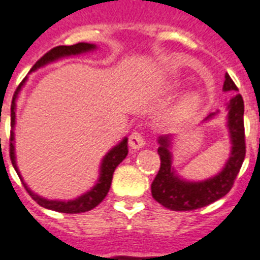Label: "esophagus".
I'll return each instance as SVG.
<instances>
[{
    "label": "esophagus",
    "mask_w": 260,
    "mask_h": 260,
    "mask_svg": "<svg viewBox=\"0 0 260 260\" xmlns=\"http://www.w3.org/2000/svg\"><path fill=\"white\" fill-rule=\"evenodd\" d=\"M143 145H145V138H143L142 133L134 132L132 136L128 137V146L134 150H140Z\"/></svg>",
    "instance_id": "obj_1"
}]
</instances>
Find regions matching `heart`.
I'll return each mask as SVG.
<instances>
[{
	"label": "heart",
	"mask_w": 260,
	"mask_h": 260,
	"mask_svg": "<svg viewBox=\"0 0 260 260\" xmlns=\"http://www.w3.org/2000/svg\"><path fill=\"white\" fill-rule=\"evenodd\" d=\"M201 106V98L200 95L192 91V92H188L184 96L178 101V103L174 106L173 109V117L176 119H188L192 115L199 111Z\"/></svg>",
	"instance_id": "1"
}]
</instances>
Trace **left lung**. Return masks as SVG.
<instances>
[{"mask_svg":"<svg viewBox=\"0 0 260 260\" xmlns=\"http://www.w3.org/2000/svg\"><path fill=\"white\" fill-rule=\"evenodd\" d=\"M223 91H238L230 75L225 74ZM219 111L211 113L203 119V123L211 120ZM244 102L240 94L232 96L227 103V128L231 142V153L227 162L219 173L201 181H189L181 177L173 166L174 136L165 134L158 137V154L161 166L154 181L151 182V196L165 208L172 211H193L212 204L231 190L234 181L246 157L244 142Z\"/></svg>","mask_w":260,"mask_h":260,"instance_id":"8db88e82","label":"left lung"}]
</instances>
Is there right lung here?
Instances as JSON below:
<instances>
[{"label":"right lung","instance_id":"obj_1","mask_svg":"<svg viewBox=\"0 0 260 260\" xmlns=\"http://www.w3.org/2000/svg\"><path fill=\"white\" fill-rule=\"evenodd\" d=\"M96 45L90 44V43H78L75 45H60L45 53L39 61L32 67L30 72L37 71L39 68H43L45 66L51 63H55L57 60L64 59V57H71V56L83 55V53H88L96 49ZM29 72V74H30ZM28 80V76L20 83V86L17 87V90L13 95V101H12V106H10V124H12V130H10V159H12V165L17 172L18 177L21 178L22 184H24L25 189L28 190V193L32 196V199L36 201L37 204L44 207L47 209H52V211H57V212L63 213H82L91 211L95 208L99 203L106 197V194L109 193L110 186H111V181H113L114 170L117 169V166L119 165L127 155V138L124 137L123 140L117 143L113 149H110L107 151V154L103 157L101 162V168H99V177L98 181L95 182V185L88 190V192L83 193L82 196L76 197L74 200H48L45 197L39 196L37 193H35L32 189L26 185V182H24L20 170H18L17 162H16V149H14V126H16V102H17L18 94L22 90V87L25 86V83Z\"/></svg>","mask_w":260,"mask_h":260}]
</instances>
